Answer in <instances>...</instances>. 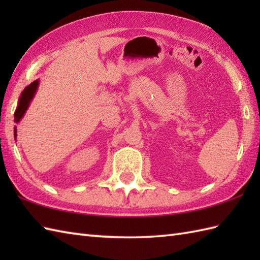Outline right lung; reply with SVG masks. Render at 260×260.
<instances>
[{
    "instance_id": "obj_1",
    "label": "right lung",
    "mask_w": 260,
    "mask_h": 260,
    "mask_svg": "<svg viewBox=\"0 0 260 260\" xmlns=\"http://www.w3.org/2000/svg\"><path fill=\"white\" fill-rule=\"evenodd\" d=\"M39 87V79L35 80L29 86H26L24 88V90L22 91L21 96L19 98V103H18V107H16L15 112H14V123H20V120L23 117L27 107L30 106V103L35 97L36 92L38 90ZM18 129H16V126H14V139L16 140V136H18Z\"/></svg>"
}]
</instances>
